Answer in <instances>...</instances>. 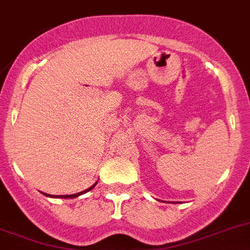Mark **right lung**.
Returning <instances> with one entry per match:
<instances>
[{"label":"right lung","mask_w":250,"mask_h":250,"mask_svg":"<svg viewBox=\"0 0 250 250\" xmlns=\"http://www.w3.org/2000/svg\"><path fill=\"white\" fill-rule=\"evenodd\" d=\"M97 184V183H96ZM96 184H95V185H92L91 186L90 188H87V190H85V191H83V192H79V193H74V195H59V196H51V195H48V193H44V195H46V196H50V197H62V199H67V197H70V199H72V197H76V196H79V195H83V193H85V192H87V191H90V190H92L93 188H95V186H96Z\"/></svg>","instance_id":"1"}]
</instances>
